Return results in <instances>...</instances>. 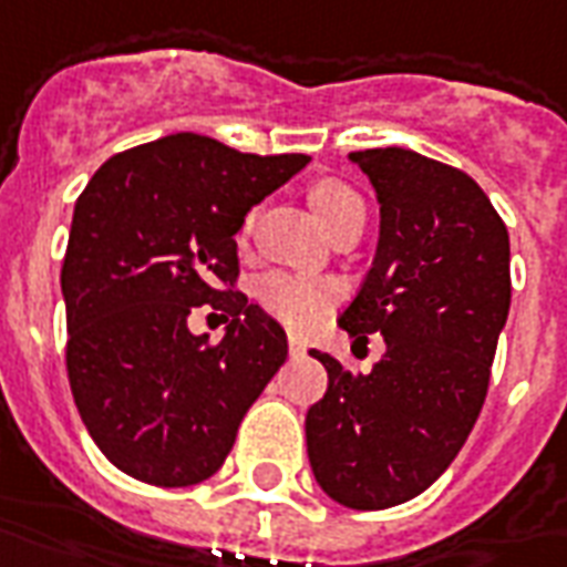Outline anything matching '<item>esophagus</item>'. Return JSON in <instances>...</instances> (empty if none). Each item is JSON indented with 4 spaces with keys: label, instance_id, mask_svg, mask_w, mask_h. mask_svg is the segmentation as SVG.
<instances>
[{
    "label": "esophagus",
    "instance_id": "34e87169",
    "mask_svg": "<svg viewBox=\"0 0 567 567\" xmlns=\"http://www.w3.org/2000/svg\"><path fill=\"white\" fill-rule=\"evenodd\" d=\"M288 351H291V354H303L306 351V346H303V339L300 337H295V333H288Z\"/></svg>",
    "mask_w": 567,
    "mask_h": 567
}]
</instances>
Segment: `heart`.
<instances>
[{
    "label": "heart",
    "mask_w": 567,
    "mask_h": 567,
    "mask_svg": "<svg viewBox=\"0 0 567 567\" xmlns=\"http://www.w3.org/2000/svg\"><path fill=\"white\" fill-rule=\"evenodd\" d=\"M309 200H312V209L327 230L348 216H354V213H363V200L358 198V192H351L346 183H337V179L318 183ZM249 225L251 221H246V230H249ZM258 300L270 316H276L285 324L306 327L312 324L330 303V285L312 279V276L270 272L258 285Z\"/></svg>",
    "instance_id": "obj_1"
}]
</instances>
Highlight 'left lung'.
<instances>
[{
  "mask_svg": "<svg viewBox=\"0 0 567 567\" xmlns=\"http://www.w3.org/2000/svg\"><path fill=\"white\" fill-rule=\"evenodd\" d=\"M375 188L379 249L339 316L348 337H384L369 372L324 351L327 393L306 412L318 486L381 511L435 484L484 405L511 309V243L484 188L435 158L384 146L348 155Z\"/></svg>",
  "mask_w": 567,
  "mask_h": 567,
  "instance_id": "left-lung-1",
  "label": "left lung"
}]
</instances>
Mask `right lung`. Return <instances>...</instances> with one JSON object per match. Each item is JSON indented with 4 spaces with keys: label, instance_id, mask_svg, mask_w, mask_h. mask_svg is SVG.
I'll use <instances>...</instances> for the list:
<instances>
[{
    "label": "right lung",
    "instance_id": "right-lung-1",
    "mask_svg": "<svg viewBox=\"0 0 567 567\" xmlns=\"http://www.w3.org/2000/svg\"><path fill=\"white\" fill-rule=\"evenodd\" d=\"M306 165L179 132L113 155L83 188L62 261L65 367L92 442L125 475L155 486L216 475L288 358L282 324L230 291L234 234ZM207 302L231 316L219 343L187 330Z\"/></svg>",
    "mask_w": 567,
    "mask_h": 567
}]
</instances>
